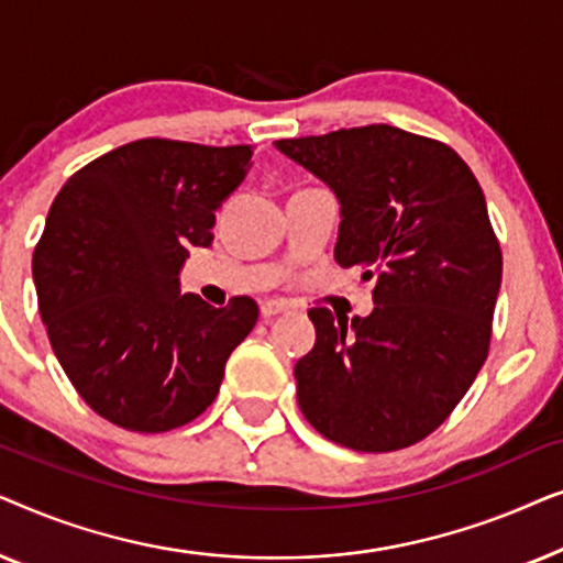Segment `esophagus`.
<instances>
[{"mask_svg":"<svg viewBox=\"0 0 563 563\" xmlns=\"http://www.w3.org/2000/svg\"><path fill=\"white\" fill-rule=\"evenodd\" d=\"M284 312H289V305L284 299H266V302H261V314L264 318H276V314Z\"/></svg>","mask_w":563,"mask_h":563,"instance_id":"34e87169","label":"esophagus"}]
</instances>
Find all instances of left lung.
<instances>
[{
  "mask_svg": "<svg viewBox=\"0 0 563 563\" xmlns=\"http://www.w3.org/2000/svg\"><path fill=\"white\" fill-rule=\"evenodd\" d=\"M341 202L335 261L374 279L368 318L310 310L297 402L328 441L387 453L422 441L487 361L503 251L487 202L445 143L391 125L276 141Z\"/></svg>",
  "mask_w": 563,
  "mask_h": 563,
  "instance_id": "8db88e82",
  "label": "left lung"
}]
</instances>
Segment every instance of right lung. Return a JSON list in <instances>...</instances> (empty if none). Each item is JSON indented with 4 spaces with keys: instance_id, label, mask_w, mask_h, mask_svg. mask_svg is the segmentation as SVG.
Segmentation results:
<instances>
[{
    "instance_id": "obj_1",
    "label": "right lung",
    "mask_w": 563,
    "mask_h": 563,
    "mask_svg": "<svg viewBox=\"0 0 563 563\" xmlns=\"http://www.w3.org/2000/svg\"><path fill=\"white\" fill-rule=\"evenodd\" d=\"M251 145L145 137L76 172L33 256L58 364L97 415L135 433L187 426L218 397L225 361L258 320L251 297L181 295L191 245L241 187Z\"/></svg>"
}]
</instances>
